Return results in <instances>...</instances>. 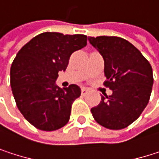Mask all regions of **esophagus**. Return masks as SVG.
<instances>
[{
	"label": "esophagus",
	"mask_w": 159,
	"mask_h": 159,
	"mask_svg": "<svg viewBox=\"0 0 159 159\" xmlns=\"http://www.w3.org/2000/svg\"><path fill=\"white\" fill-rule=\"evenodd\" d=\"M87 92H88V90H87L86 88H84V87H83V88H82V94H83V95H85Z\"/></svg>",
	"instance_id": "esophagus-1"
}]
</instances>
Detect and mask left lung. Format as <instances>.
Wrapping results in <instances>:
<instances>
[{"label":"left lung","instance_id":"left-lung-1","mask_svg":"<svg viewBox=\"0 0 159 159\" xmlns=\"http://www.w3.org/2000/svg\"><path fill=\"white\" fill-rule=\"evenodd\" d=\"M90 44L104 59V85L112 90L101 96L91 109L96 121L111 130L126 128L136 120L147 106L153 86L149 61L132 43L119 37H89Z\"/></svg>","mask_w":159,"mask_h":159}]
</instances>
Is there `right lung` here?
I'll return each instance as SVG.
<instances>
[{
    "instance_id": "obj_1",
    "label": "right lung",
    "mask_w": 159,
    "mask_h": 159,
    "mask_svg": "<svg viewBox=\"0 0 159 159\" xmlns=\"http://www.w3.org/2000/svg\"><path fill=\"white\" fill-rule=\"evenodd\" d=\"M85 35L45 32L33 38L16 54L12 63L11 87L16 106L27 121L42 131H55L67 124L73 102L79 98L76 84L56 85L70 56L86 46Z\"/></svg>"
}]
</instances>
